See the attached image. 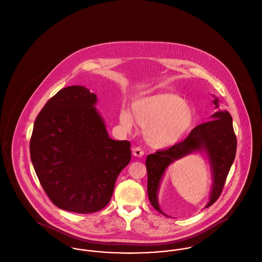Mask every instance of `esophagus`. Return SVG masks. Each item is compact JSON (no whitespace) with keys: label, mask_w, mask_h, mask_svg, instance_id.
Masks as SVG:
<instances>
[{"label":"esophagus","mask_w":262,"mask_h":262,"mask_svg":"<svg viewBox=\"0 0 262 262\" xmlns=\"http://www.w3.org/2000/svg\"><path fill=\"white\" fill-rule=\"evenodd\" d=\"M133 154L136 157H143L145 153L140 147H135V148H133Z\"/></svg>","instance_id":"obj_1"}]
</instances>
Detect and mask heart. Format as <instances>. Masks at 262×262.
<instances>
[{"instance_id":"heart-1","label":"heart","mask_w":262,"mask_h":262,"mask_svg":"<svg viewBox=\"0 0 262 262\" xmlns=\"http://www.w3.org/2000/svg\"><path fill=\"white\" fill-rule=\"evenodd\" d=\"M132 110L133 114L127 109L120 111V125L130 132L135 118L144 127L146 142L156 149L170 148L180 142L195 119L194 108L172 93L140 98L134 101Z\"/></svg>"}]
</instances>
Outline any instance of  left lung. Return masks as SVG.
Instances as JSON below:
<instances>
[{
	"instance_id": "left-lung-1",
	"label": "left lung",
	"mask_w": 262,
	"mask_h": 262,
	"mask_svg": "<svg viewBox=\"0 0 262 262\" xmlns=\"http://www.w3.org/2000/svg\"><path fill=\"white\" fill-rule=\"evenodd\" d=\"M213 98L212 103L217 111L210 116V120L195 126L183 142L147 157L149 200L154 209L166 216L168 215L161 209L158 202L160 184L166 169L181 158L193 153H202L209 159L212 184L209 203L205 208L213 205L223 190L236 156L237 140L231 114L227 110H220L219 99L215 96Z\"/></svg>"
}]
</instances>
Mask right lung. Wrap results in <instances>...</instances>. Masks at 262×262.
Instances as JSON below:
<instances>
[{
    "label": "right lung",
    "instance_id": "add662e5",
    "mask_svg": "<svg viewBox=\"0 0 262 262\" xmlns=\"http://www.w3.org/2000/svg\"><path fill=\"white\" fill-rule=\"evenodd\" d=\"M83 86L59 90L37 115L30 157L46 193L59 209L90 213L105 208L115 181L130 161V143L109 138Z\"/></svg>",
    "mask_w": 262,
    "mask_h": 262
}]
</instances>
